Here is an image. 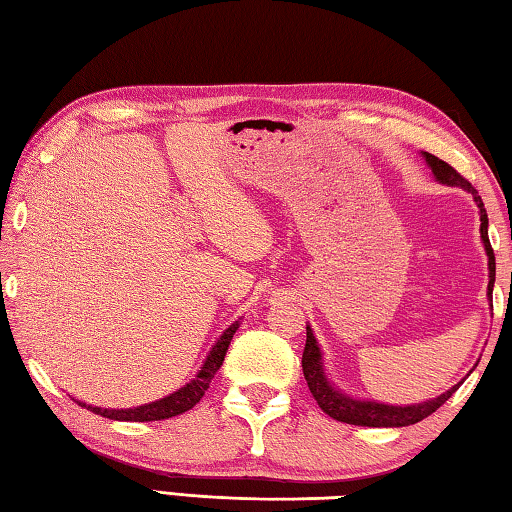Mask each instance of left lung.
<instances>
[{"mask_svg": "<svg viewBox=\"0 0 512 512\" xmlns=\"http://www.w3.org/2000/svg\"><path fill=\"white\" fill-rule=\"evenodd\" d=\"M422 158L427 162V167L431 169L433 178H436L438 183H443L447 187H461L463 192H467L474 198L476 207H479V219H481L479 232H481L485 255H488V302H492V287H495V253H492V246H490L488 214H485L481 196L470 183H467L461 173H458L454 167H449L447 162H443L427 151H422ZM302 372H305L309 391L314 395V400L318 402L320 409H323V413H327L329 418L339 422L357 424V427H409V424L429 418L433 411H438L440 406H443L449 397L458 391V386L463 384V381H458V384H454L449 391L433 397V400L420 402V404H404V406L352 397L345 391H341V388H336L332 384V379L327 377L325 363H323V350H320V345L314 336V329L309 325H307L305 352H302Z\"/></svg>", "mask_w": 512, "mask_h": 512, "instance_id": "8db88e82", "label": "left lung"}]
</instances>
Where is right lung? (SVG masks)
<instances>
[{
    "label": "right lung",
    "mask_w": 512,
    "mask_h": 512,
    "mask_svg": "<svg viewBox=\"0 0 512 512\" xmlns=\"http://www.w3.org/2000/svg\"><path fill=\"white\" fill-rule=\"evenodd\" d=\"M239 323H241V318L235 320V323H232L228 329H223V334L214 341L212 350L207 352L201 370L196 372L192 381H187L185 386H180L178 391L164 395V397H160V400L149 402V404L131 406V409H103V406H92L85 402H79V404L85 406L88 411L101 415V418L119 420V422L167 420V418H173V415H180L189 409H194V406L201 402V397L205 395L207 388H210V381L214 379L216 372H219V368L223 366L225 352H228V345L232 341V336H235V332L239 329Z\"/></svg>",
    "instance_id": "obj_1"
}]
</instances>
